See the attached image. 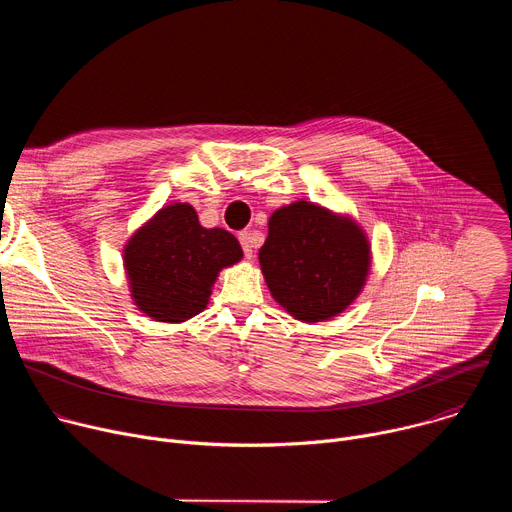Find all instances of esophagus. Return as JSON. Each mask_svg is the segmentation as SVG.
Wrapping results in <instances>:
<instances>
[{
    "instance_id": "34e87169",
    "label": "esophagus",
    "mask_w": 512,
    "mask_h": 512,
    "mask_svg": "<svg viewBox=\"0 0 512 512\" xmlns=\"http://www.w3.org/2000/svg\"><path fill=\"white\" fill-rule=\"evenodd\" d=\"M239 241H241V247H243V251H245V257L251 259V257H253V247H255L253 235L247 233V231H243V233H239Z\"/></svg>"
}]
</instances>
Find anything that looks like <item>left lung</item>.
I'll list each match as a JSON object with an SVG mask.
<instances>
[{
  "label": "left lung",
  "instance_id": "8db88e82",
  "mask_svg": "<svg viewBox=\"0 0 512 512\" xmlns=\"http://www.w3.org/2000/svg\"><path fill=\"white\" fill-rule=\"evenodd\" d=\"M259 263L273 300L302 322L342 314L371 271V245L350 216L298 200L269 216Z\"/></svg>",
  "mask_w": 512,
  "mask_h": 512
}]
</instances>
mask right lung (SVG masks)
Wrapping results in <instances>:
<instances>
[{
    "instance_id": "add662e5",
    "label": "right lung",
    "mask_w": 512,
    "mask_h": 512,
    "mask_svg": "<svg viewBox=\"0 0 512 512\" xmlns=\"http://www.w3.org/2000/svg\"><path fill=\"white\" fill-rule=\"evenodd\" d=\"M243 249L225 229H204L188 202L160 208L123 249L133 304L156 322L200 314L218 271L239 263Z\"/></svg>"
}]
</instances>
